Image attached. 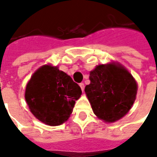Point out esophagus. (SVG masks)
<instances>
[{"instance_id": "1", "label": "esophagus", "mask_w": 157, "mask_h": 157, "mask_svg": "<svg viewBox=\"0 0 157 157\" xmlns=\"http://www.w3.org/2000/svg\"><path fill=\"white\" fill-rule=\"evenodd\" d=\"M79 86L80 87H81V89H82V91H84V83H83V82H81V83H79Z\"/></svg>"}]
</instances>
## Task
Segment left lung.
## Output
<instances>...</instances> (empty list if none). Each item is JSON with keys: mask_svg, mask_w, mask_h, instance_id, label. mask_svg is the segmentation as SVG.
<instances>
[{"mask_svg": "<svg viewBox=\"0 0 157 157\" xmlns=\"http://www.w3.org/2000/svg\"><path fill=\"white\" fill-rule=\"evenodd\" d=\"M89 78L85 92L99 118L113 122L129 112L136 98L137 83L126 69L113 63L99 65Z\"/></svg>", "mask_w": 157, "mask_h": 157, "instance_id": "left-lung-1", "label": "left lung"}]
</instances>
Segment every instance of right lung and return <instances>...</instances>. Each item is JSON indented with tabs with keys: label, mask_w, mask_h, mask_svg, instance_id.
I'll use <instances>...</instances> for the list:
<instances>
[{
	"label": "right lung",
	"mask_w": 157,
	"mask_h": 157,
	"mask_svg": "<svg viewBox=\"0 0 157 157\" xmlns=\"http://www.w3.org/2000/svg\"><path fill=\"white\" fill-rule=\"evenodd\" d=\"M82 94L80 86L57 67L45 65L34 73L26 87L25 99L36 118L48 126L68 120L75 100Z\"/></svg>",
	"instance_id": "right-lung-1"
}]
</instances>
